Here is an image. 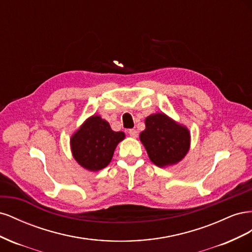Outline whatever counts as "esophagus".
<instances>
[{
    "label": "esophagus",
    "mask_w": 252,
    "mask_h": 252,
    "mask_svg": "<svg viewBox=\"0 0 252 252\" xmlns=\"http://www.w3.org/2000/svg\"><path fill=\"white\" fill-rule=\"evenodd\" d=\"M128 133H129V135L131 136V138H138V131L135 130V129H129V131H128Z\"/></svg>",
    "instance_id": "1"
}]
</instances>
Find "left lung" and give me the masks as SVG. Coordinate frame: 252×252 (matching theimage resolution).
<instances>
[{
	"label": "left lung",
	"instance_id": "obj_1",
	"mask_svg": "<svg viewBox=\"0 0 252 252\" xmlns=\"http://www.w3.org/2000/svg\"><path fill=\"white\" fill-rule=\"evenodd\" d=\"M146 129L140 140L150 161L165 168L181 162L190 149L189 129L163 112L152 113L145 119Z\"/></svg>",
	"mask_w": 252,
	"mask_h": 252
}]
</instances>
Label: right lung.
I'll return each mask as SVG.
<instances>
[{"label":"right lung","mask_w":252,"mask_h":252,"mask_svg":"<svg viewBox=\"0 0 252 252\" xmlns=\"http://www.w3.org/2000/svg\"><path fill=\"white\" fill-rule=\"evenodd\" d=\"M124 139L123 131H113L107 121L94 114L71 135L70 149L84 169L98 171L111 162L118 144Z\"/></svg>","instance_id":"obj_1"}]
</instances>
